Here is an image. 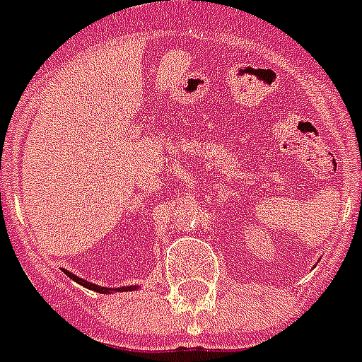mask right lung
<instances>
[{
  "label": "right lung",
  "instance_id": "add662e5",
  "mask_svg": "<svg viewBox=\"0 0 362 362\" xmlns=\"http://www.w3.org/2000/svg\"><path fill=\"white\" fill-rule=\"evenodd\" d=\"M64 273H66L67 276L71 278V280H75L76 284H80V286L88 287V289H91V291L100 293V295H110L111 291H132V289H137V286H128V287L124 286V287H119V289H111V287H100V286H97V284H91V282H88V280H82V278L75 276V274L69 273V271H66V269H64Z\"/></svg>",
  "mask_w": 362,
  "mask_h": 362
}]
</instances>
